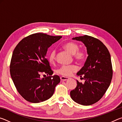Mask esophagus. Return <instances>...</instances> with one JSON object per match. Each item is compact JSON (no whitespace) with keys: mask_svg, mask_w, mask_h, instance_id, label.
Instances as JSON below:
<instances>
[{"mask_svg":"<svg viewBox=\"0 0 122 122\" xmlns=\"http://www.w3.org/2000/svg\"><path fill=\"white\" fill-rule=\"evenodd\" d=\"M60 79L61 81H67V80H68L69 78L67 77H65V76H61V77H60Z\"/></svg>","mask_w":122,"mask_h":122,"instance_id":"esophagus-1","label":"esophagus"}]
</instances>
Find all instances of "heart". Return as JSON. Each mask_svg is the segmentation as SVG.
<instances>
[{
  "instance_id": "heart-1",
  "label": "heart",
  "mask_w": 122,
  "mask_h": 122,
  "mask_svg": "<svg viewBox=\"0 0 122 122\" xmlns=\"http://www.w3.org/2000/svg\"><path fill=\"white\" fill-rule=\"evenodd\" d=\"M64 48L71 54L73 55L74 59L78 61H81L84 58V53L81 51H78V45L73 42H69L63 46ZM56 57V51L51 50L48 55V60L50 63H54ZM77 67L75 65H63L57 70V74L64 76H70L73 73L77 71Z\"/></svg>"
}]
</instances>
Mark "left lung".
I'll use <instances>...</instances> for the list:
<instances>
[{
	"label": "left lung",
	"mask_w": 122,
	"mask_h": 122,
	"mask_svg": "<svg viewBox=\"0 0 122 122\" xmlns=\"http://www.w3.org/2000/svg\"><path fill=\"white\" fill-rule=\"evenodd\" d=\"M72 39L83 43L88 56L77 73L81 78L83 76L85 82L83 84L77 81V86L70 95L78 104L90 106L98 102L110 86L113 73L110 54L106 46L94 37L85 35Z\"/></svg>",
	"instance_id": "1"
}]
</instances>
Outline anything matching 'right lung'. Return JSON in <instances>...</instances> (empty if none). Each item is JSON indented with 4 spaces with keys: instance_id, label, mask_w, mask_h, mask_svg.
Here are the masks:
<instances>
[{
    "instance_id": "add662e5",
    "label": "right lung",
    "mask_w": 122,
    "mask_h": 122,
    "mask_svg": "<svg viewBox=\"0 0 122 122\" xmlns=\"http://www.w3.org/2000/svg\"><path fill=\"white\" fill-rule=\"evenodd\" d=\"M61 36L35 33L24 38L14 48L10 63V74L18 92L31 103H40L50 98L60 82L58 75L51 76L46 56L48 48ZM44 72L50 76L41 79Z\"/></svg>"
}]
</instances>
